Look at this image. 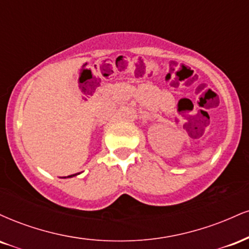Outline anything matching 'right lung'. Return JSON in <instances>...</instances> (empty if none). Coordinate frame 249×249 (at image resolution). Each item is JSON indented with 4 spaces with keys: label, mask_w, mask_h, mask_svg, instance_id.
Wrapping results in <instances>:
<instances>
[{
    "label": "right lung",
    "mask_w": 249,
    "mask_h": 249,
    "mask_svg": "<svg viewBox=\"0 0 249 249\" xmlns=\"http://www.w3.org/2000/svg\"><path fill=\"white\" fill-rule=\"evenodd\" d=\"M73 176H76V174H71V176H68V178H70V177H73Z\"/></svg>",
    "instance_id": "right-lung-1"
}]
</instances>
